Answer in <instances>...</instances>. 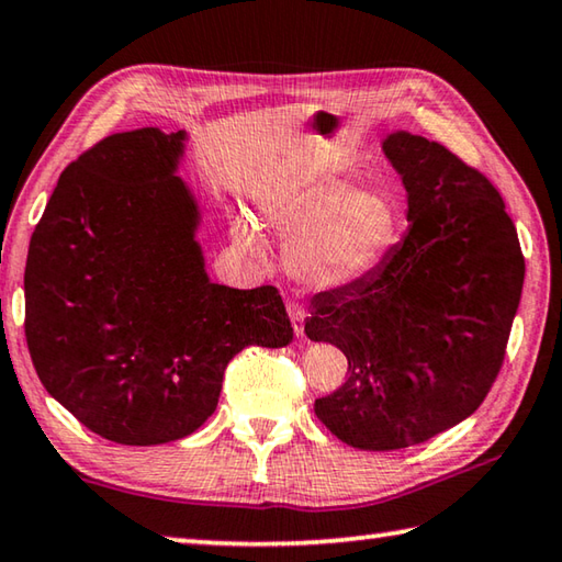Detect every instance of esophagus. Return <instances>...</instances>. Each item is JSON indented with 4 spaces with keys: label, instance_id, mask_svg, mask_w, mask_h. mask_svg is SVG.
Returning a JSON list of instances; mask_svg holds the SVG:
<instances>
[{
    "label": "esophagus",
    "instance_id": "obj_1",
    "mask_svg": "<svg viewBox=\"0 0 562 562\" xmlns=\"http://www.w3.org/2000/svg\"><path fill=\"white\" fill-rule=\"evenodd\" d=\"M288 315H290V322H292L294 335L302 337V335H304V310L300 307V304L290 302V304H288Z\"/></svg>",
    "mask_w": 562,
    "mask_h": 562
}]
</instances>
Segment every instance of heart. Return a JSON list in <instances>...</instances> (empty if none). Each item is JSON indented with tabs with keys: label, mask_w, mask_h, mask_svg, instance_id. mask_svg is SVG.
I'll use <instances>...</instances> for the list:
<instances>
[{
	"label": "heart",
	"mask_w": 562,
	"mask_h": 562,
	"mask_svg": "<svg viewBox=\"0 0 562 562\" xmlns=\"http://www.w3.org/2000/svg\"><path fill=\"white\" fill-rule=\"evenodd\" d=\"M265 221L288 237V268L312 290H339L369 278L398 235V211L382 188H351L339 176H310L260 198ZM235 240L260 252L247 217L233 221Z\"/></svg>",
	"instance_id": "heart-1"
}]
</instances>
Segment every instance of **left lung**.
I'll list each match as a JSON object with an SVG mask.
<instances>
[{"instance_id": "obj_1", "label": "left lung", "mask_w": 562, "mask_h": 562, "mask_svg": "<svg viewBox=\"0 0 562 562\" xmlns=\"http://www.w3.org/2000/svg\"><path fill=\"white\" fill-rule=\"evenodd\" d=\"M406 190L404 240L349 288L312 300L304 335L345 351L349 376L315 402L347 446L394 451L469 418L501 372L526 262L486 176L408 131L382 138Z\"/></svg>"}]
</instances>
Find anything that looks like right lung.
I'll use <instances>...</instances> for the list:
<instances>
[{
    "instance_id": "1",
    "label": "right lung",
    "mask_w": 562,
    "mask_h": 562,
    "mask_svg": "<svg viewBox=\"0 0 562 562\" xmlns=\"http://www.w3.org/2000/svg\"><path fill=\"white\" fill-rule=\"evenodd\" d=\"M188 133H113L59 176L30 243L24 331L66 412L123 446L178 441L215 412L227 361L288 347L270 284L211 280L201 205L178 173Z\"/></svg>"
}]
</instances>
